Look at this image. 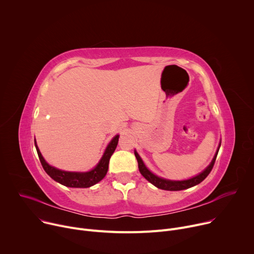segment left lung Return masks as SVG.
I'll list each match as a JSON object with an SVG mask.
<instances>
[{"label":"left lung","mask_w":254,"mask_h":254,"mask_svg":"<svg viewBox=\"0 0 254 254\" xmlns=\"http://www.w3.org/2000/svg\"><path fill=\"white\" fill-rule=\"evenodd\" d=\"M221 146V143H220ZM219 146V148H220ZM219 148L218 150H217L211 164L201 173L199 174L198 176L194 177V178H191L189 180H184V181H170V180H166V179H163V178H160L156 175H154L153 173H151L147 167L144 166L143 162L141 161L140 157L137 155L136 152H134V156L136 158V161H137V165H138V170L140 172V174L146 178L150 183H152L154 186H156L157 188L159 189H162V190H167V191H180V190H185V189H188V188H191L193 186H196L198 184H200L202 181L210 174V172L212 171L213 169V166L215 164V161H216V158H217V155H218V151H219Z\"/></svg>","instance_id":"8db88e82"}]
</instances>
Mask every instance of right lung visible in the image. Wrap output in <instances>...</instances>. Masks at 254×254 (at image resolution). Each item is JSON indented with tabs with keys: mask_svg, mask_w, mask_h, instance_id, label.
Listing matches in <instances>:
<instances>
[{
	"mask_svg": "<svg viewBox=\"0 0 254 254\" xmlns=\"http://www.w3.org/2000/svg\"><path fill=\"white\" fill-rule=\"evenodd\" d=\"M119 134L116 135L112 141L108 143V146L97 164V166L86 173H77V172H66V171H61L58 170L54 167H51L46 163V161L43 159L37 144L35 142V147L36 150H37V154L39 157V160L41 162V165L45 172L54 180L56 182L66 186V187H71V188H88L96 183H98L99 181H101L104 176L107 173L108 170V163H110V159L112 155L114 154L118 142H119Z\"/></svg>",
	"mask_w": 254,
	"mask_h": 254,
	"instance_id": "right-lung-1",
	"label": "right lung"
}]
</instances>
